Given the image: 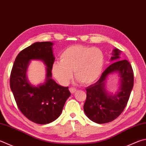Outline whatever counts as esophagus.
<instances>
[{"label": "esophagus", "mask_w": 146, "mask_h": 146, "mask_svg": "<svg viewBox=\"0 0 146 146\" xmlns=\"http://www.w3.org/2000/svg\"><path fill=\"white\" fill-rule=\"evenodd\" d=\"M70 92H71V94H74L76 91V90L75 89H74V88H70Z\"/></svg>", "instance_id": "esophagus-1"}]
</instances>
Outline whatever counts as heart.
Here are the masks:
<instances>
[{
	"instance_id": "obj_1",
	"label": "heart",
	"mask_w": 146,
	"mask_h": 146,
	"mask_svg": "<svg viewBox=\"0 0 146 146\" xmlns=\"http://www.w3.org/2000/svg\"><path fill=\"white\" fill-rule=\"evenodd\" d=\"M105 64V56L102 50L76 44L66 48L60 54V62L52 66V73L63 86L72 78L73 70L75 78L84 86L94 84L100 78Z\"/></svg>"
}]
</instances>
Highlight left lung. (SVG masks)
Masks as SVG:
<instances>
[{"label": "left lung", "mask_w": 146, "mask_h": 146, "mask_svg": "<svg viewBox=\"0 0 146 146\" xmlns=\"http://www.w3.org/2000/svg\"><path fill=\"white\" fill-rule=\"evenodd\" d=\"M121 50L112 51L110 62H113L103 71L98 81L86 88L87 98L84 105L87 117L94 123L104 124L112 121L123 112L133 87V71L127 60H119ZM118 74L119 86L114 94L106 89L108 76Z\"/></svg>", "instance_id": "obj_1"}]
</instances>
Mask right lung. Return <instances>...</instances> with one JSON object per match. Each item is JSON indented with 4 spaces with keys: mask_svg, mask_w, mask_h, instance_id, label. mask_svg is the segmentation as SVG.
<instances>
[{
    "mask_svg": "<svg viewBox=\"0 0 146 146\" xmlns=\"http://www.w3.org/2000/svg\"><path fill=\"white\" fill-rule=\"evenodd\" d=\"M54 43L36 42L21 51L15 60L10 76V87L22 113L34 123H52L61 114L71 93L68 87L57 84L52 79V69L55 57ZM43 62L46 66V78L37 86L28 80L27 73L31 60Z\"/></svg>",
    "mask_w": 146,
    "mask_h": 146,
    "instance_id": "right-lung-1",
    "label": "right lung"
}]
</instances>
